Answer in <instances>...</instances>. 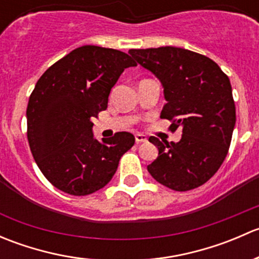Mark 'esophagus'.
I'll return each instance as SVG.
<instances>
[{
  "label": "esophagus",
  "mask_w": 259,
  "mask_h": 259,
  "mask_svg": "<svg viewBox=\"0 0 259 259\" xmlns=\"http://www.w3.org/2000/svg\"><path fill=\"white\" fill-rule=\"evenodd\" d=\"M135 142L137 144H140V143H145L146 142V137L143 134H135Z\"/></svg>",
  "instance_id": "1"
}]
</instances>
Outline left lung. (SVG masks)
Segmentation results:
<instances>
[{
    "label": "left lung",
    "mask_w": 259,
    "mask_h": 259,
    "mask_svg": "<svg viewBox=\"0 0 259 259\" xmlns=\"http://www.w3.org/2000/svg\"><path fill=\"white\" fill-rule=\"evenodd\" d=\"M129 54L164 86L166 104L160 117L182 127L178 143L149 138L159 155L148 171L156 182L177 192L195 189L221 168L236 125V105L228 76L198 52L163 46L132 49Z\"/></svg>",
    "instance_id": "1"
}]
</instances>
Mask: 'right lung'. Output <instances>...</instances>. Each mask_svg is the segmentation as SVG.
Returning <instances> with one entry per match:
<instances>
[{"mask_svg":"<svg viewBox=\"0 0 259 259\" xmlns=\"http://www.w3.org/2000/svg\"><path fill=\"white\" fill-rule=\"evenodd\" d=\"M137 66L125 52L81 46L49 67L28 100L27 140L41 173L71 195L105 187L119 160L135 143L126 132L94 139L93 120L108 108L109 94L126 67Z\"/></svg>","mask_w":259,"mask_h":259,"instance_id":"1","label":"right lung"}]
</instances>
